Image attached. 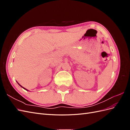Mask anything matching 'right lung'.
Listing matches in <instances>:
<instances>
[{
    "label": "right lung",
    "instance_id": "right-lung-1",
    "mask_svg": "<svg viewBox=\"0 0 130 130\" xmlns=\"http://www.w3.org/2000/svg\"><path fill=\"white\" fill-rule=\"evenodd\" d=\"M17 82V83H18V82ZM18 85H19V86H21V87H22V88H24V89H25V90H27V91H29V90H27V89H26V88H24V87H22V86H21V85H20V84H19V83H18Z\"/></svg>",
    "mask_w": 130,
    "mask_h": 130
}]
</instances>
